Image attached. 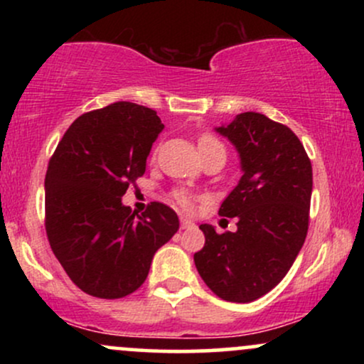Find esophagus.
Segmentation results:
<instances>
[{
	"instance_id": "1",
	"label": "esophagus",
	"mask_w": 364,
	"mask_h": 364,
	"mask_svg": "<svg viewBox=\"0 0 364 364\" xmlns=\"http://www.w3.org/2000/svg\"><path fill=\"white\" fill-rule=\"evenodd\" d=\"M195 223L191 219H185V217H181V229H188V228H193Z\"/></svg>"
}]
</instances>
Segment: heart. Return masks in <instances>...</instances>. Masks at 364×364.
<instances>
[{
    "label": "heart",
    "instance_id": "heart-1",
    "mask_svg": "<svg viewBox=\"0 0 364 364\" xmlns=\"http://www.w3.org/2000/svg\"><path fill=\"white\" fill-rule=\"evenodd\" d=\"M214 147H224L223 141L217 139L215 135H212V133H203V135H200V139H198L200 150H207V149H214ZM173 198H174V203H176L179 208H183V210H186V212L193 210L195 196L191 193H188V191H185V190L174 191Z\"/></svg>",
    "mask_w": 364,
    "mask_h": 364
}]
</instances>
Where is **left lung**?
<instances>
[{"mask_svg":"<svg viewBox=\"0 0 364 364\" xmlns=\"http://www.w3.org/2000/svg\"><path fill=\"white\" fill-rule=\"evenodd\" d=\"M217 132L241 159L243 176L219 208L236 217L237 231L219 235L202 224L205 245L193 258L214 294L250 303L282 281L306 240L311 162L291 128L260 112H241Z\"/></svg>","mask_w":364,"mask_h":364,"instance_id":"1","label":"left lung"}]
</instances>
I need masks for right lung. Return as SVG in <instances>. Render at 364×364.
I'll return each instance as SVG.
<instances>
[{
    "label": "right lung",
    "mask_w": 364,
    "mask_h": 364,
    "mask_svg": "<svg viewBox=\"0 0 364 364\" xmlns=\"http://www.w3.org/2000/svg\"><path fill=\"white\" fill-rule=\"evenodd\" d=\"M164 129L157 112L119 101L85 112L63 135L46 173V232L77 287L102 299L135 292L154 255L176 235L173 208L152 202L141 215L121 203L144 176Z\"/></svg>",
    "instance_id": "obj_1"
}]
</instances>
